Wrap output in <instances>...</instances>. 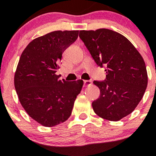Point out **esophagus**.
Listing matches in <instances>:
<instances>
[{"mask_svg":"<svg viewBox=\"0 0 156 156\" xmlns=\"http://www.w3.org/2000/svg\"><path fill=\"white\" fill-rule=\"evenodd\" d=\"M84 83V86L85 87H88V86H90L92 84V81L91 80H84L83 81Z\"/></svg>","mask_w":156,"mask_h":156,"instance_id":"esophagus-1","label":"esophagus"}]
</instances>
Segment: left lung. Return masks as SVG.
<instances>
[{
	"label": "left lung",
	"instance_id": "8db88e82",
	"mask_svg": "<svg viewBox=\"0 0 156 156\" xmlns=\"http://www.w3.org/2000/svg\"><path fill=\"white\" fill-rule=\"evenodd\" d=\"M79 37L97 66L107 67L105 80L94 81L100 89L92 102L94 111L103 119L119 120L135 109L145 92L144 59L129 40L113 30H81Z\"/></svg>",
	"mask_w": 156,
	"mask_h": 156
}]
</instances>
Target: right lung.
I'll return each instance as SVG.
<instances>
[{"label":"right lung","mask_w":156,"mask_h":156,"mask_svg":"<svg viewBox=\"0 0 156 156\" xmlns=\"http://www.w3.org/2000/svg\"><path fill=\"white\" fill-rule=\"evenodd\" d=\"M78 34V30H58L36 38L19 59L16 90L28 115L43 126L51 127L67 120L83 85L82 80H59L55 74L62 53L76 41Z\"/></svg>","instance_id":"right-lung-1"}]
</instances>
